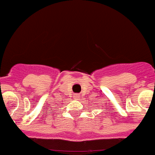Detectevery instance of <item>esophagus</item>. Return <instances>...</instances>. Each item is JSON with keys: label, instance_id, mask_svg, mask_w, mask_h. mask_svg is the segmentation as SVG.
<instances>
[{"label": "esophagus", "instance_id": "obj_1", "mask_svg": "<svg viewBox=\"0 0 155 155\" xmlns=\"http://www.w3.org/2000/svg\"><path fill=\"white\" fill-rule=\"evenodd\" d=\"M80 97H81L80 94H75V95H74V98L76 100H79V99H80Z\"/></svg>", "mask_w": 155, "mask_h": 155}]
</instances>
